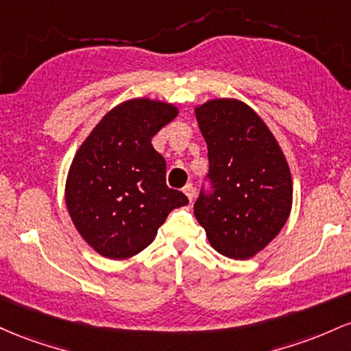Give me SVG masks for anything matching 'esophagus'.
I'll use <instances>...</instances> for the list:
<instances>
[{
  "label": "esophagus",
  "mask_w": 351,
  "mask_h": 351,
  "mask_svg": "<svg viewBox=\"0 0 351 351\" xmlns=\"http://www.w3.org/2000/svg\"><path fill=\"white\" fill-rule=\"evenodd\" d=\"M182 191H184V194L187 195V199L192 202V200H194V195H195V189H194V186H192V184H187V186L184 187Z\"/></svg>",
  "instance_id": "obj_1"
}]
</instances>
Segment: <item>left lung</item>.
<instances>
[{"label": "left lung", "mask_w": 351, "mask_h": 351, "mask_svg": "<svg viewBox=\"0 0 351 351\" xmlns=\"http://www.w3.org/2000/svg\"><path fill=\"white\" fill-rule=\"evenodd\" d=\"M207 143L210 189L194 214L219 254L245 261L278 235L292 208V176L280 145L254 109L214 99L195 109Z\"/></svg>", "instance_id": "left-lung-1"}]
</instances>
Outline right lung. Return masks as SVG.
Masks as SVG:
<instances>
[{
  "mask_svg": "<svg viewBox=\"0 0 351 351\" xmlns=\"http://www.w3.org/2000/svg\"><path fill=\"white\" fill-rule=\"evenodd\" d=\"M176 116L167 102L125 101L102 117L74 156L66 206L81 237L102 257L139 254L169 212L189 204L167 187L165 160L151 144Z\"/></svg>",
  "mask_w": 351,
  "mask_h": 351,
  "instance_id": "obj_1",
  "label": "right lung"
}]
</instances>
